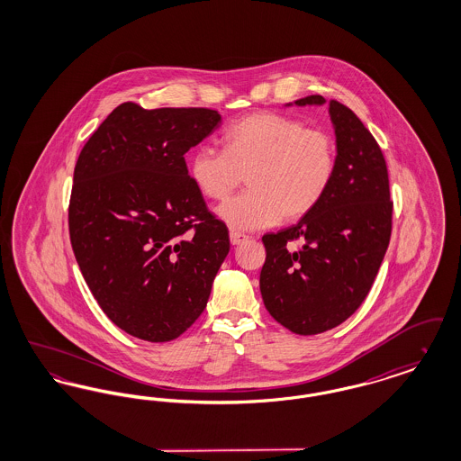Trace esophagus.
<instances>
[{
	"instance_id": "1",
	"label": "esophagus",
	"mask_w": 461,
	"mask_h": 461,
	"mask_svg": "<svg viewBox=\"0 0 461 461\" xmlns=\"http://www.w3.org/2000/svg\"><path fill=\"white\" fill-rule=\"evenodd\" d=\"M245 240H249V237H245V235H241V233H237V231H231V233H230L231 245H240L241 241Z\"/></svg>"
}]
</instances>
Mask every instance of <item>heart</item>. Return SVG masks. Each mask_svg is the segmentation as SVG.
<instances>
[{"label":"heart","instance_id":"obj_1","mask_svg":"<svg viewBox=\"0 0 461 461\" xmlns=\"http://www.w3.org/2000/svg\"><path fill=\"white\" fill-rule=\"evenodd\" d=\"M224 150L200 145L190 176L205 197H228L247 175L249 190L226 200L216 214L230 228L258 231L307 216L327 195L337 149L329 132L278 113H254L224 134Z\"/></svg>","mask_w":461,"mask_h":461}]
</instances>
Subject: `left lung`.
<instances>
[{"instance_id": "1", "label": "left lung", "mask_w": 461, "mask_h": 461, "mask_svg": "<svg viewBox=\"0 0 461 461\" xmlns=\"http://www.w3.org/2000/svg\"><path fill=\"white\" fill-rule=\"evenodd\" d=\"M325 104L321 95H311L285 107ZM329 113L337 166L327 195L297 224L263 237L264 306L299 335L335 329L361 306L391 239L393 202L382 150L351 109L330 100Z\"/></svg>"}]
</instances>
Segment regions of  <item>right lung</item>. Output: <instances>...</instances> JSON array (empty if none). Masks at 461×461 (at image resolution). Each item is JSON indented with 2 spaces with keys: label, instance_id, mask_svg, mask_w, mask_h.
I'll return each mask as SVG.
<instances>
[{
  "label": "right lung",
  "instance_id": "obj_1",
  "mask_svg": "<svg viewBox=\"0 0 461 461\" xmlns=\"http://www.w3.org/2000/svg\"><path fill=\"white\" fill-rule=\"evenodd\" d=\"M220 126L216 110L128 102L77 158L68 205L76 259L110 321L141 340L167 342L190 329L230 252L228 230L183 157Z\"/></svg>",
  "mask_w": 461,
  "mask_h": 461
}]
</instances>
